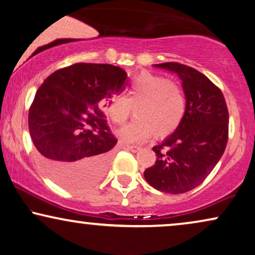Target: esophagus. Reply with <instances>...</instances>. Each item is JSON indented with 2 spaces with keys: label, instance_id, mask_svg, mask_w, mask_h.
Here are the masks:
<instances>
[{
  "label": "esophagus",
  "instance_id": "34e87169",
  "mask_svg": "<svg viewBox=\"0 0 255 255\" xmlns=\"http://www.w3.org/2000/svg\"><path fill=\"white\" fill-rule=\"evenodd\" d=\"M127 147L130 149L131 152H133V153H135V152H138L139 149H140V147H139L138 145H127Z\"/></svg>",
  "mask_w": 255,
  "mask_h": 255
}]
</instances>
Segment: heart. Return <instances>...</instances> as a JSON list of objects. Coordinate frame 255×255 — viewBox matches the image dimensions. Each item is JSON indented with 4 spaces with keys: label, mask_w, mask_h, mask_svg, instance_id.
<instances>
[{
    "label": "heart",
    "mask_w": 255,
    "mask_h": 255,
    "mask_svg": "<svg viewBox=\"0 0 255 255\" xmlns=\"http://www.w3.org/2000/svg\"><path fill=\"white\" fill-rule=\"evenodd\" d=\"M131 123L118 131L122 140L142 142L154 135L163 138L172 134L186 114V97L177 83L163 76L142 71L131 80L125 96H114L104 110L116 125L124 124L132 114Z\"/></svg>",
    "instance_id": "heart-1"
}]
</instances>
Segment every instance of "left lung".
<instances>
[{"mask_svg": "<svg viewBox=\"0 0 255 255\" xmlns=\"http://www.w3.org/2000/svg\"><path fill=\"white\" fill-rule=\"evenodd\" d=\"M154 66L179 75L187 103L180 127L153 147L155 163L144 176L162 193L183 194L200 186L222 158L229 139L228 107L222 90L195 68L179 62Z\"/></svg>", "mask_w": 255, "mask_h": 255, "instance_id": "8db88e82", "label": "left lung"}]
</instances>
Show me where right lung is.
Segmentation results:
<instances>
[{
    "label": "right lung",
    "mask_w": 255,
    "mask_h": 255,
    "mask_svg": "<svg viewBox=\"0 0 255 255\" xmlns=\"http://www.w3.org/2000/svg\"><path fill=\"white\" fill-rule=\"evenodd\" d=\"M117 66L79 62L60 68L38 88L29 131L40 165L55 182L76 190L99 181L117 139L102 108L125 89Z\"/></svg>",
    "instance_id": "obj_1"
}]
</instances>
